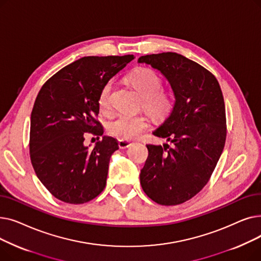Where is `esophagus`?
Listing matches in <instances>:
<instances>
[{
	"label": "esophagus",
	"instance_id": "34e87169",
	"mask_svg": "<svg viewBox=\"0 0 261 261\" xmlns=\"http://www.w3.org/2000/svg\"><path fill=\"white\" fill-rule=\"evenodd\" d=\"M118 146L120 149H125V148H128L131 146V143L129 141H126V140H119L118 141Z\"/></svg>",
	"mask_w": 261,
	"mask_h": 261
}]
</instances>
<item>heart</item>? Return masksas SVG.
<instances>
[{"instance_id": "obj_1", "label": "heart", "mask_w": 261, "mask_h": 261, "mask_svg": "<svg viewBox=\"0 0 261 261\" xmlns=\"http://www.w3.org/2000/svg\"><path fill=\"white\" fill-rule=\"evenodd\" d=\"M129 84L142 97V106L156 119L166 118L174 105L173 95L162 88L160 76L148 67H139L127 78ZM112 82H107L98 95V107L103 113L111 110ZM148 128V121L142 115L120 114L109 122V133L122 140H132Z\"/></svg>"}]
</instances>
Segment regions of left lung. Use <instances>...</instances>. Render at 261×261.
Masks as SVG:
<instances>
[{
  "label": "left lung",
  "instance_id": "8db88e82",
  "mask_svg": "<svg viewBox=\"0 0 261 261\" xmlns=\"http://www.w3.org/2000/svg\"><path fill=\"white\" fill-rule=\"evenodd\" d=\"M138 62L160 71L174 95L170 115L153 131L170 145H147L141 185L158 204H181L207 184L223 151L226 118L222 91L211 72L180 54L146 55Z\"/></svg>",
  "mask_w": 261,
  "mask_h": 261
}]
</instances>
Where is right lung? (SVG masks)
Segmentation results:
<instances>
[{
    "label": "right lung",
    "instance_id": "right-lung-1",
    "mask_svg": "<svg viewBox=\"0 0 261 261\" xmlns=\"http://www.w3.org/2000/svg\"><path fill=\"white\" fill-rule=\"evenodd\" d=\"M133 59V55L80 58L51 76L38 93L31 115V161L38 179L58 200L82 204L106 187L118 143L102 136L89 149L85 135L103 134L96 119L99 92Z\"/></svg>",
    "mask_w": 261,
    "mask_h": 261
}]
</instances>
